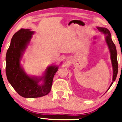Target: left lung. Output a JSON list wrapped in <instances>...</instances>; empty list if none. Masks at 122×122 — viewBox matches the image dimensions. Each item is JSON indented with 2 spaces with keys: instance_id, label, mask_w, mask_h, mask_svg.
<instances>
[{
  "instance_id": "left-lung-1",
  "label": "left lung",
  "mask_w": 122,
  "mask_h": 122,
  "mask_svg": "<svg viewBox=\"0 0 122 122\" xmlns=\"http://www.w3.org/2000/svg\"><path fill=\"white\" fill-rule=\"evenodd\" d=\"M97 30H99L100 32H101L102 34H104L105 36V42L107 43V45L108 47L109 50L110 54V59H111L112 67H113V79H112V82L110 84L108 90L109 89L110 87L113 85V82L115 81L116 79L117 74H118V61H117V53L116 47H115V44H114L112 39L111 34H110L109 30L107 29V28L101 27H96Z\"/></svg>"
}]
</instances>
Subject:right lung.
I'll list each match as a JSON object with an SVG mask.
<instances>
[{"mask_svg": "<svg viewBox=\"0 0 122 122\" xmlns=\"http://www.w3.org/2000/svg\"><path fill=\"white\" fill-rule=\"evenodd\" d=\"M34 33L30 29L24 28L15 33L5 58L8 81L20 95L26 98L39 97L48 94L59 67L56 65L48 66L41 76H31L26 73L20 61Z\"/></svg>", "mask_w": 122, "mask_h": 122, "instance_id": "add662e5", "label": "right lung"}]
</instances>
